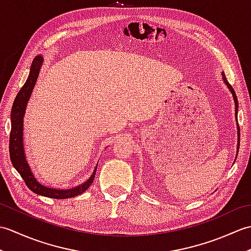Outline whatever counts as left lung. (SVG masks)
<instances>
[{
	"mask_svg": "<svg viewBox=\"0 0 251 251\" xmlns=\"http://www.w3.org/2000/svg\"><path fill=\"white\" fill-rule=\"evenodd\" d=\"M222 77H223V81L226 84V86L228 87V89L231 90V93L233 95V99H234V102H235V116H236V122H237V111H238V101H237V97H236V94L234 92L233 87L230 85V83L227 82V79L225 75V73L222 72ZM237 136H238V141H237V149H239V137H241V134H239V126H238V123H237Z\"/></svg>",
	"mask_w": 251,
	"mask_h": 251,
	"instance_id": "1",
	"label": "left lung"
}]
</instances>
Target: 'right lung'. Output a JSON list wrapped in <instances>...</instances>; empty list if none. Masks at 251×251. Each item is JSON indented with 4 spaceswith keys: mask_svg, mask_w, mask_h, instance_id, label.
I'll use <instances>...</instances> for the list:
<instances>
[{
    "mask_svg": "<svg viewBox=\"0 0 251 251\" xmlns=\"http://www.w3.org/2000/svg\"><path fill=\"white\" fill-rule=\"evenodd\" d=\"M43 65V57L36 56L32 66L30 68V74L25 85L15 98L12 108V114H10V122H12V128H10L9 135V156L12 161L13 166L17 170L21 178L24 179L26 186L35 194L42 196L50 197V199L63 200L70 199V197L77 196L82 194L83 192L86 191L90 184L93 183L95 179L96 170L95 168L93 175L90 176L87 181H85L81 185H77L75 188L68 189V190H58L49 188V186L41 184L37 179L34 177L33 173L29 166L28 162L25 159V150H24V116L26 108V103L30 99L32 90L34 88L37 76L41 70V67Z\"/></svg>",
    "mask_w": 251,
    "mask_h": 251,
    "instance_id": "right-lung-1",
    "label": "right lung"
}]
</instances>
